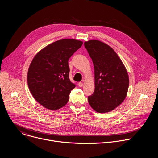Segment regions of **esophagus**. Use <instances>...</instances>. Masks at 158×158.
Returning a JSON list of instances; mask_svg holds the SVG:
<instances>
[{"label": "esophagus", "instance_id": "1", "mask_svg": "<svg viewBox=\"0 0 158 158\" xmlns=\"http://www.w3.org/2000/svg\"><path fill=\"white\" fill-rule=\"evenodd\" d=\"M78 85H79L80 87H82L83 86V83L81 82H79V84H78Z\"/></svg>", "mask_w": 158, "mask_h": 158}]
</instances>
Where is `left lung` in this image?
Segmentation results:
<instances>
[{"instance_id": "left-lung-1", "label": "left lung", "mask_w": 158, "mask_h": 158, "mask_svg": "<svg viewBox=\"0 0 158 158\" xmlns=\"http://www.w3.org/2000/svg\"><path fill=\"white\" fill-rule=\"evenodd\" d=\"M94 67L95 89L88 97L91 107L99 113L116 109L127 96L129 79L126 67L116 52L98 40L84 42Z\"/></svg>"}]
</instances>
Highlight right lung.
Returning <instances> with one entry per match:
<instances>
[{"mask_svg":"<svg viewBox=\"0 0 158 158\" xmlns=\"http://www.w3.org/2000/svg\"><path fill=\"white\" fill-rule=\"evenodd\" d=\"M81 40L64 39L52 42L38 52L27 73V84L35 101L56 110L64 107L75 84L69 79V59L82 45Z\"/></svg>","mask_w":158,"mask_h":158,"instance_id":"1","label":"right lung"}]
</instances>
